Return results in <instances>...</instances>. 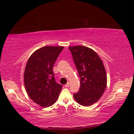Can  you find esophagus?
Masks as SVG:
<instances>
[{
    "mask_svg": "<svg viewBox=\"0 0 134 134\" xmlns=\"http://www.w3.org/2000/svg\"><path fill=\"white\" fill-rule=\"evenodd\" d=\"M64 86H65V87H69V86H70V83L68 82V83L66 84V85H65Z\"/></svg>",
    "mask_w": 134,
    "mask_h": 134,
    "instance_id": "34e87169",
    "label": "esophagus"
}]
</instances>
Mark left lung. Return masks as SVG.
<instances>
[{
    "instance_id": "8db88e82",
    "label": "left lung",
    "mask_w": 134,
    "mask_h": 134,
    "mask_svg": "<svg viewBox=\"0 0 134 134\" xmlns=\"http://www.w3.org/2000/svg\"><path fill=\"white\" fill-rule=\"evenodd\" d=\"M80 77L79 91L74 98L80 105L89 106L102 96L107 85V76L102 61L96 52L87 47H70Z\"/></svg>"
}]
</instances>
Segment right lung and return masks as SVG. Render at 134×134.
Returning a JSON list of instances; mask_svg holds the SVG:
<instances>
[{"label":"right lung","mask_w":134,"mask_h":134,"mask_svg":"<svg viewBox=\"0 0 134 134\" xmlns=\"http://www.w3.org/2000/svg\"><path fill=\"white\" fill-rule=\"evenodd\" d=\"M64 47L46 46L35 51L28 59L24 72V85L29 97L42 107L57 100L62 85L54 79L53 67Z\"/></svg>","instance_id":"1"}]
</instances>
